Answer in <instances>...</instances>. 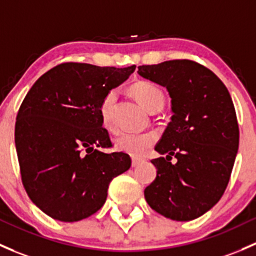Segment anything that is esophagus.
I'll return each instance as SVG.
<instances>
[{
	"instance_id": "34e87169",
	"label": "esophagus",
	"mask_w": 256,
	"mask_h": 256,
	"mask_svg": "<svg viewBox=\"0 0 256 256\" xmlns=\"http://www.w3.org/2000/svg\"><path fill=\"white\" fill-rule=\"evenodd\" d=\"M141 162H142L141 158H135V157H132V162H131V164H132V166H137Z\"/></svg>"
}]
</instances>
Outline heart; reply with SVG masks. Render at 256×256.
<instances>
[{"instance_id": "heart-1", "label": "heart", "mask_w": 256, "mask_h": 256, "mask_svg": "<svg viewBox=\"0 0 256 256\" xmlns=\"http://www.w3.org/2000/svg\"><path fill=\"white\" fill-rule=\"evenodd\" d=\"M131 92L137 100L150 112H156L163 108L164 94L160 87L147 80H140L131 87ZM118 94L115 90H110L102 100L99 112H100L103 125L106 128H112V110L116 102ZM156 142L153 134H120L115 137V148L119 152L126 153L132 157H141Z\"/></svg>"}]
</instances>
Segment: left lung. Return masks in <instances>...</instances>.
Returning <instances> with one entry per match:
<instances>
[{
    "mask_svg": "<svg viewBox=\"0 0 256 256\" xmlns=\"http://www.w3.org/2000/svg\"><path fill=\"white\" fill-rule=\"evenodd\" d=\"M137 74L166 88L173 112L154 148L166 157L150 160L157 176L144 189V198L166 218H198L222 198L238 152L230 94L211 70L192 60L142 64Z\"/></svg>",
    "mask_w": 256,
    "mask_h": 256,
    "instance_id": "obj_1",
    "label": "left lung"
}]
</instances>
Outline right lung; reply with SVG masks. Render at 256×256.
Segmentation results:
<instances>
[{"instance_id":"obj_1","label":"right lung","mask_w":256,"mask_h":256,"mask_svg":"<svg viewBox=\"0 0 256 256\" xmlns=\"http://www.w3.org/2000/svg\"><path fill=\"white\" fill-rule=\"evenodd\" d=\"M64 62L42 74L17 114L14 142L26 194L51 218L76 222L104 205L112 178L131 166L112 148L102 100L135 71Z\"/></svg>"}]
</instances>
